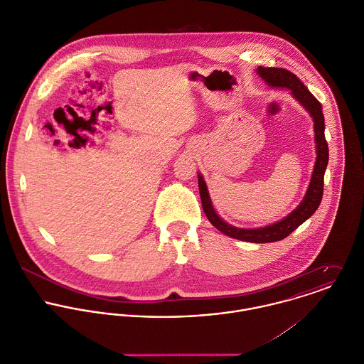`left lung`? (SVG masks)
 Wrapping results in <instances>:
<instances>
[{
  "instance_id": "left-lung-1",
  "label": "left lung",
  "mask_w": 364,
  "mask_h": 364,
  "mask_svg": "<svg viewBox=\"0 0 364 364\" xmlns=\"http://www.w3.org/2000/svg\"><path fill=\"white\" fill-rule=\"evenodd\" d=\"M257 73L270 88L289 90L293 98L299 101V104L301 105L312 117L316 158L312 169L311 181L301 203L290 214H287L284 218L273 224L258 227V228H240L228 224L217 214V211L213 208V203L208 195V185L202 173H198V181H199V192H200L203 211L206 213L208 221L218 231L240 241L263 244V242H276V241L284 240L315 213L323 195V173L328 165L329 154H328V143L325 140V133H323L325 123H323L322 105L315 100V97L307 90V87L293 73L284 68L258 67Z\"/></svg>"
}]
</instances>
